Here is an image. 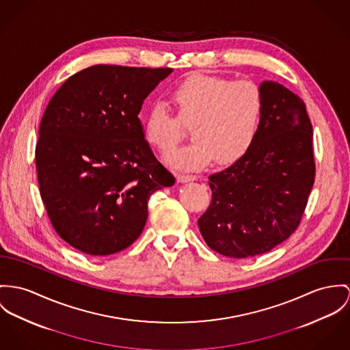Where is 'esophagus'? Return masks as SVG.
<instances>
[{"instance_id": "obj_1", "label": "esophagus", "mask_w": 350, "mask_h": 350, "mask_svg": "<svg viewBox=\"0 0 350 350\" xmlns=\"http://www.w3.org/2000/svg\"><path fill=\"white\" fill-rule=\"evenodd\" d=\"M177 180H178L180 183H189V181H194L196 177H194V176H190V174H180V176L177 177Z\"/></svg>"}]
</instances>
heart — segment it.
<instances>
[{
    "mask_svg": "<svg viewBox=\"0 0 350 350\" xmlns=\"http://www.w3.org/2000/svg\"><path fill=\"white\" fill-rule=\"evenodd\" d=\"M177 117L162 104L150 107L144 121V137L161 153L170 152L190 125L194 138L166 157L174 167L200 170L215 159L228 165L252 148L260 132L265 98L253 81H229L197 73L170 92Z\"/></svg>",
    "mask_w": 350,
    "mask_h": 350,
    "instance_id": "heart-1",
    "label": "heart"
}]
</instances>
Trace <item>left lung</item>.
I'll list each match as a JSON object with an SVG mask.
<instances>
[{"label": "left lung", "instance_id": "8db88e82", "mask_svg": "<svg viewBox=\"0 0 350 350\" xmlns=\"http://www.w3.org/2000/svg\"><path fill=\"white\" fill-rule=\"evenodd\" d=\"M260 88L265 110L257 138L241 159L209 176L212 202L198 218L208 246L233 258L260 256L289 239L316 176L305 103L278 82Z\"/></svg>", "mask_w": 350, "mask_h": 350}]
</instances>
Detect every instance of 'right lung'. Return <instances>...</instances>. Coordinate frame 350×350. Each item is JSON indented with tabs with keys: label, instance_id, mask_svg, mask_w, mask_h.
Listing matches in <instances>:
<instances>
[{
	"label": "right lung",
	"instance_id": "add662e5",
	"mask_svg": "<svg viewBox=\"0 0 350 350\" xmlns=\"http://www.w3.org/2000/svg\"><path fill=\"white\" fill-rule=\"evenodd\" d=\"M170 68L94 65L54 93L36 146L40 194L58 236L90 256L139 237L148 200L174 177L154 157L138 114Z\"/></svg>",
	"mask_w": 350,
	"mask_h": 350
}]
</instances>
